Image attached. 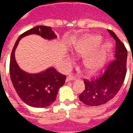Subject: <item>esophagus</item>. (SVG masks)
Returning <instances> with one entry per match:
<instances>
[{
    "label": "esophagus",
    "instance_id": "esophagus-1",
    "mask_svg": "<svg viewBox=\"0 0 133 133\" xmlns=\"http://www.w3.org/2000/svg\"><path fill=\"white\" fill-rule=\"evenodd\" d=\"M76 78H75L74 75H69L66 78V81H73V80H75Z\"/></svg>",
    "mask_w": 133,
    "mask_h": 133
}]
</instances>
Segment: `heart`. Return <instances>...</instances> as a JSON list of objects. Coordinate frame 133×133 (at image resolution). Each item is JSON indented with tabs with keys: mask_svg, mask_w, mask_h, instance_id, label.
Here are the masks:
<instances>
[{
	"mask_svg": "<svg viewBox=\"0 0 133 133\" xmlns=\"http://www.w3.org/2000/svg\"><path fill=\"white\" fill-rule=\"evenodd\" d=\"M100 43L101 39L99 37L90 36L84 38L75 47L76 52L85 55L83 61V65L90 72L99 71L105 63L107 52L110 49L108 45H105L100 50L93 52L99 48Z\"/></svg>",
	"mask_w": 133,
	"mask_h": 133,
	"instance_id": "obj_1",
	"label": "heart"
}]
</instances>
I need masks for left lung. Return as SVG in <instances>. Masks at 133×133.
<instances>
[{
  "label": "left lung",
  "instance_id": "8db88e82",
  "mask_svg": "<svg viewBox=\"0 0 133 133\" xmlns=\"http://www.w3.org/2000/svg\"><path fill=\"white\" fill-rule=\"evenodd\" d=\"M108 31L115 41V59L100 72L98 78L84 79L85 90L79 98L87 105L99 106L112 100L120 90L125 78L127 49L114 32Z\"/></svg>",
  "mask_w": 133,
  "mask_h": 133
}]
</instances>
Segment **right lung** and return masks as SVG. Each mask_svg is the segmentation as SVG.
<instances>
[{"mask_svg":"<svg viewBox=\"0 0 133 133\" xmlns=\"http://www.w3.org/2000/svg\"><path fill=\"white\" fill-rule=\"evenodd\" d=\"M31 34L51 40L57 35L48 26L40 25L25 31L19 36L14 45L10 61V75L17 94L25 103L34 108H45L55 100L59 88L65 84L66 76L54 68L38 74H29L22 70L15 59V50L22 38Z\"/></svg>","mask_w":133,"mask_h":133,"instance_id":"right-lung-1","label":"right lung"}]
</instances>
